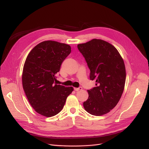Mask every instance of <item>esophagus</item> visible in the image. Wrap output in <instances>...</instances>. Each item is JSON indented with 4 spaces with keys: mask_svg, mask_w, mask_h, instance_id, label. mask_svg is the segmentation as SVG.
<instances>
[{
    "mask_svg": "<svg viewBox=\"0 0 149 149\" xmlns=\"http://www.w3.org/2000/svg\"><path fill=\"white\" fill-rule=\"evenodd\" d=\"M82 89V88L81 87H79V88H74V90L75 91H80Z\"/></svg>",
    "mask_w": 149,
    "mask_h": 149,
    "instance_id": "1",
    "label": "esophagus"
}]
</instances>
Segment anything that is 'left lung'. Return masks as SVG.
Segmentation results:
<instances>
[{
  "label": "left lung",
  "instance_id": "8db88e82",
  "mask_svg": "<svg viewBox=\"0 0 149 149\" xmlns=\"http://www.w3.org/2000/svg\"><path fill=\"white\" fill-rule=\"evenodd\" d=\"M77 47L91 70L90 79L96 82V87L88 90L84 108L93 115L106 114L118 104L124 91L126 73L123 59L115 46L101 39Z\"/></svg>",
  "mask_w": 149,
  "mask_h": 149
}]
</instances>
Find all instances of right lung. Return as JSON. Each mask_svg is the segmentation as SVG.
I'll return each instance as SVG.
<instances>
[{
  "label": "right lung",
  "instance_id": "1",
  "mask_svg": "<svg viewBox=\"0 0 149 149\" xmlns=\"http://www.w3.org/2000/svg\"><path fill=\"white\" fill-rule=\"evenodd\" d=\"M71 52L69 45L47 40L30 51L23 66L22 85L31 106L38 113L51 117L63 107L72 87L56 84V74Z\"/></svg>",
  "mask_w": 149,
  "mask_h": 149
}]
</instances>
